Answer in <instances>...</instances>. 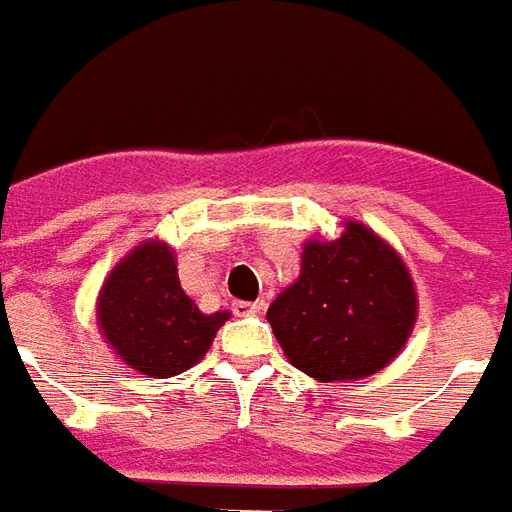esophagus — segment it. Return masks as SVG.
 <instances>
[{"label": "esophagus", "instance_id": "esophagus-1", "mask_svg": "<svg viewBox=\"0 0 512 512\" xmlns=\"http://www.w3.org/2000/svg\"><path fill=\"white\" fill-rule=\"evenodd\" d=\"M231 311L237 313V316H256V313L264 311V300H256V302L237 300L234 305H231Z\"/></svg>", "mask_w": 512, "mask_h": 512}]
</instances>
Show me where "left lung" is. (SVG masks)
I'll use <instances>...</instances> for the list:
<instances>
[{"mask_svg": "<svg viewBox=\"0 0 512 512\" xmlns=\"http://www.w3.org/2000/svg\"><path fill=\"white\" fill-rule=\"evenodd\" d=\"M286 360L316 382H360L393 363L417 322L412 272L360 220L302 245L300 275L267 311Z\"/></svg>", "mask_w": 512, "mask_h": 512, "instance_id": "obj_1", "label": "left lung"}]
</instances>
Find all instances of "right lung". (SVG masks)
I'll return each mask as SVG.
<instances>
[{
    "label": "right lung",
    "mask_w": 512,
    "mask_h": 512,
    "mask_svg": "<svg viewBox=\"0 0 512 512\" xmlns=\"http://www.w3.org/2000/svg\"><path fill=\"white\" fill-rule=\"evenodd\" d=\"M95 316L122 363L149 379H169L210 352L231 313H201L179 283L174 248L144 240L108 272Z\"/></svg>",
    "instance_id": "obj_1"
}]
</instances>
